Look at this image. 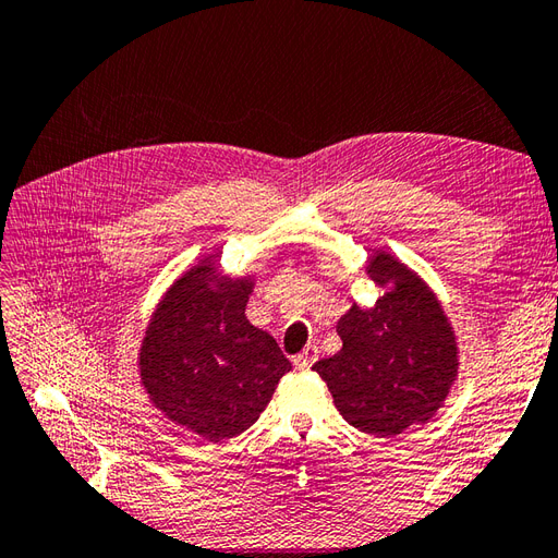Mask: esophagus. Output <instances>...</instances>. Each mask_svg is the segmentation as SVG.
Wrapping results in <instances>:
<instances>
[{"label":"esophagus","instance_id":"obj_1","mask_svg":"<svg viewBox=\"0 0 558 558\" xmlns=\"http://www.w3.org/2000/svg\"><path fill=\"white\" fill-rule=\"evenodd\" d=\"M316 360H318V348H316V345H306L292 362H294V366H298V369L304 372V369H310V366H312Z\"/></svg>","mask_w":558,"mask_h":558}]
</instances>
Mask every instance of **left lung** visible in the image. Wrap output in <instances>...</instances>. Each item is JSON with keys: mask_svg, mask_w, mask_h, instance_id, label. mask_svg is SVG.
<instances>
[{"mask_svg": "<svg viewBox=\"0 0 558 558\" xmlns=\"http://www.w3.org/2000/svg\"><path fill=\"white\" fill-rule=\"evenodd\" d=\"M384 294L372 310L352 304L338 322L342 348L312 369L324 378L345 422L390 438L426 424L458 378V342L432 288L388 252L366 260Z\"/></svg>", "mask_w": 558, "mask_h": 558, "instance_id": "1", "label": "left lung"}]
</instances>
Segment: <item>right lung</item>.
Returning a JSON list of instances; mask_svg holds the SVG:
<instances>
[{
    "instance_id": "1",
    "label": "right lung",
    "mask_w": 558,
    "mask_h": 558,
    "mask_svg": "<svg viewBox=\"0 0 558 558\" xmlns=\"http://www.w3.org/2000/svg\"><path fill=\"white\" fill-rule=\"evenodd\" d=\"M254 276L201 258L165 290L138 350L141 386L165 417L208 441L248 429L292 364L244 314Z\"/></svg>"
}]
</instances>
